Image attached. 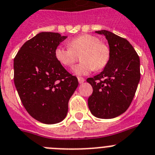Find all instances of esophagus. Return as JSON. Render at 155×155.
<instances>
[{
  "label": "esophagus",
  "mask_w": 155,
  "mask_h": 155,
  "mask_svg": "<svg viewBox=\"0 0 155 155\" xmlns=\"http://www.w3.org/2000/svg\"><path fill=\"white\" fill-rule=\"evenodd\" d=\"M78 81H79V83H83L85 82V79L82 77H78Z\"/></svg>",
  "instance_id": "obj_1"
}]
</instances>
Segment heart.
<instances>
[{
  "instance_id": "b5f03b06",
  "label": "heart",
  "mask_w": 155,
  "mask_h": 155,
  "mask_svg": "<svg viewBox=\"0 0 155 155\" xmlns=\"http://www.w3.org/2000/svg\"><path fill=\"white\" fill-rule=\"evenodd\" d=\"M68 47L58 46L54 51L56 60L64 66H72L76 60V54L82 52L80 63L74 66L73 73L77 76H85L94 69L105 67L110 58V50L99 38L91 34H82L69 40Z\"/></svg>"
}]
</instances>
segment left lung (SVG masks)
Wrapping results in <instances>:
<instances>
[{
	"instance_id": "8db88e82",
	"label": "left lung",
	"mask_w": 155,
	"mask_h": 155,
	"mask_svg": "<svg viewBox=\"0 0 155 155\" xmlns=\"http://www.w3.org/2000/svg\"><path fill=\"white\" fill-rule=\"evenodd\" d=\"M95 33L108 40L110 58L102 72L87 82L93 92L88 99L91 113L99 118H113L131 105L140 81V59L125 38L108 30Z\"/></svg>"
}]
</instances>
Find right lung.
<instances>
[{
    "mask_svg": "<svg viewBox=\"0 0 155 155\" xmlns=\"http://www.w3.org/2000/svg\"><path fill=\"white\" fill-rule=\"evenodd\" d=\"M66 37L42 32L27 40L14 58V80L20 99L42 123H59L66 118L69 100L79 85L55 57V49Z\"/></svg>",
    "mask_w": 155,
    "mask_h": 155,
    "instance_id": "right-lung-1",
    "label": "right lung"
}]
</instances>
